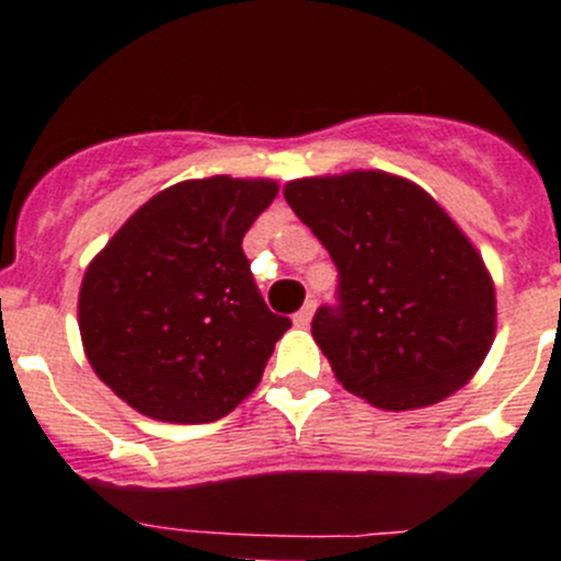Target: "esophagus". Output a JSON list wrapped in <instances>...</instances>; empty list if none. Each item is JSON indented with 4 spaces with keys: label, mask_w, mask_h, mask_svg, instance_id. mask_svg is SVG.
Segmentation results:
<instances>
[{
    "label": "esophagus",
    "mask_w": 561,
    "mask_h": 561,
    "mask_svg": "<svg viewBox=\"0 0 561 561\" xmlns=\"http://www.w3.org/2000/svg\"><path fill=\"white\" fill-rule=\"evenodd\" d=\"M312 316H316V301H307V305L293 316V323H296V327H310Z\"/></svg>",
    "instance_id": "obj_1"
}]
</instances>
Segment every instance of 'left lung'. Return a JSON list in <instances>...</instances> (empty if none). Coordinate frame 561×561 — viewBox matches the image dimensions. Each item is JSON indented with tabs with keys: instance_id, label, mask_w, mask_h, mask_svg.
<instances>
[{
	"instance_id": "1",
	"label": "left lung",
	"mask_w": 561,
	"mask_h": 561,
	"mask_svg": "<svg viewBox=\"0 0 561 561\" xmlns=\"http://www.w3.org/2000/svg\"><path fill=\"white\" fill-rule=\"evenodd\" d=\"M282 193L340 271V307L312 318L334 379L387 412L468 385L495 340V285L437 198L379 169L301 176Z\"/></svg>"
}]
</instances>
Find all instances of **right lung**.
Instances as JSON below:
<instances>
[{"label": "right lung", "mask_w": 561, "mask_h": 561, "mask_svg": "<svg viewBox=\"0 0 561 561\" xmlns=\"http://www.w3.org/2000/svg\"><path fill=\"white\" fill-rule=\"evenodd\" d=\"M276 193L263 176L176 182L88 263L77 301L82 348L140 415L209 423L256 390L290 321L265 307L243 234Z\"/></svg>", "instance_id": "right-lung-1"}]
</instances>
